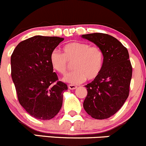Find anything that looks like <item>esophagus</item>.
Returning <instances> with one entry per match:
<instances>
[{
  "label": "esophagus",
  "mask_w": 146,
  "mask_h": 146,
  "mask_svg": "<svg viewBox=\"0 0 146 146\" xmlns=\"http://www.w3.org/2000/svg\"><path fill=\"white\" fill-rule=\"evenodd\" d=\"M68 87L69 90H76L77 88V86L75 85H68Z\"/></svg>",
  "instance_id": "1"
}]
</instances>
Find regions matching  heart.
I'll use <instances>...</instances> for the list:
<instances>
[{"mask_svg":"<svg viewBox=\"0 0 146 146\" xmlns=\"http://www.w3.org/2000/svg\"><path fill=\"white\" fill-rule=\"evenodd\" d=\"M104 54L99 46L83 42H70L63 47V54L54 50L50 55V62L55 71L61 75L67 71L68 62H72L73 71L67 73L63 80L77 85L87 80L95 79L102 69Z\"/></svg>","mask_w":146,"mask_h":146,"instance_id":"b5f03b06","label":"heart"}]
</instances>
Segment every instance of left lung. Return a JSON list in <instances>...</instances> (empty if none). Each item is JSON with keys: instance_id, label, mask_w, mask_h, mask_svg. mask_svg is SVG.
Wrapping results in <instances>:
<instances>
[{"instance_id": "1", "label": "left lung", "mask_w": 146, "mask_h": 146, "mask_svg": "<svg viewBox=\"0 0 146 146\" xmlns=\"http://www.w3.org/2000/svg\"><path fill=\"white\" fill-rule=\"evenodd\" d=\"M82 37L101 47L104 54L101 73L85 86L87 95L83 107L92 117L107 119L120 109L129 96L132 66L128 50L115 38L106 33Z\"/></svg>"}]
</instances>
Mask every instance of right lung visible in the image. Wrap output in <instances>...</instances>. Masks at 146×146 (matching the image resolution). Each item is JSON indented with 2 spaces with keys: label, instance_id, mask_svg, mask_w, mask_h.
<instances>
[{
  "label": "right lung",
  "instance_id": "add662e5",
  "mask_svg": "<svg viewBox=\"0 0 146 146\" xmlns=\"http://www.w3.org/2000/svg\"><path fill=\"white\" fill-rule=\"evenodd\" d=\"M64 40L36 36L23 40L11 56V76L18 101L26 111L38 119L53 118L60 110L66 84L59 81L50 55Z\"/></svg>",
  "mask_w": 146,
  "mask_h": 146
}]
</instances>
